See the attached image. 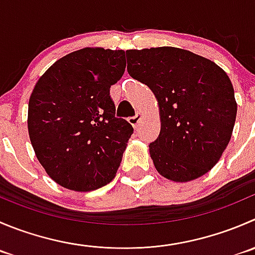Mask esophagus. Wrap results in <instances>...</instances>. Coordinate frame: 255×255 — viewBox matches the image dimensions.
Listing matches in <instances>:
<instances>
[{
  "label": "esophagus",
  "instance_id": "obj_1",
  "mask_svg": "<svg viewBox=\"0 0 255 255\" xmlns=\"http://www.w3.org/2000/svg\"><path fill=\"white\" fill-rule=\"evenodd\" d=\"M140 120H142V113L137 112V113H135V116H133V117L128 118V122H129L130 125L133 126V127H137L138 123L140 122Z\"/></svg>",
  "mask_w": 255,
  "mask_h": 255
}]
</instances>
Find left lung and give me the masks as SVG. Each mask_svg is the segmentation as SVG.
<instances>
[{"label":"left lung","mask_w":255,"mask_h":255,"mask_svg":"<svg viewBox=\"0 0 255 255\" xmlns=\"http://www.w3.org/2000/svg\"><path fill=\"white\" fill-rule=\"evenodd\" d=\"M129 76L150 88L159 106L160 132L149 144L160 175L189 182L218 163L237 117L234 90L213 61L177 47L129 49Z\"/></svg>","instance_id":"obj_1"}]
</instances>
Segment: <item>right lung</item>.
Segmentation results:
<instances>
[{
  "label": "right lung",
  "mask_w": 255,
  "mask_h": 255,
  "mask_svg": "<svg viewBox=\"0 0 255 255\" xmlns=\"http://www.w3.org/2000/svg\"><path fill=\"white\" fill-rule=\"evenodd\" d=\"M122 49L86 47L56 61L28 102L36 157L56 183L90 192L115 178L133 127L116 118L110 88L125 73Z\"/></svg>",
  "instance_id": "right-lung-1"
}]
</instances>
